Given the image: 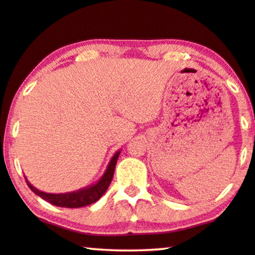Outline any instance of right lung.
Segmentation results:
<instances>
[{"label": "right lung", "instance_id": "obj_1", "mask_svg": "<svg viewBox=\"0 0 255 255\" xmlns=\"http://www.w3.org/2000/svg\"><path fill=\"white\" fill-rule=\"evenodd\" d=\"M120 155V150L114 154L113 157L111 158L110 163H108L106 171L101 176V178L98 181L96 184L87 186V188L77 190V191L66 192V193H47L43 192L40 190L36 189L35 186L30 184L28 179L25 177L26 184L32 192H35L37 196L43 198L44 201L51 203L52 205L60 206V208H83V206H87L90 204L96 203L98 199H100L105 192L107 191L108 186H110L112 179H113L114 169L117 165V161Z\"/></svg>", "mask_w": 255, "mask_h": 255}]
</instances>
